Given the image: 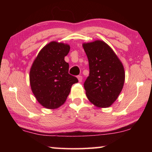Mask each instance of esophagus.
Masks as SVG:
<instances>
[{
    "label": "esophagus",
    "mask_w": 152,
    "mask_h": 152,
    "mask_svg": "<svg viewBox=\"0 0 152 152\" xmlns=\"http://www.w3.org/2000/svg\"><path fill=\"white\" fill-rule=\"evenodd\" d=\"M78 80L79 82H81L82 81V76H78Z\"/></svg>",
    "instance_id": "esophagus-1"
}]
</instances>
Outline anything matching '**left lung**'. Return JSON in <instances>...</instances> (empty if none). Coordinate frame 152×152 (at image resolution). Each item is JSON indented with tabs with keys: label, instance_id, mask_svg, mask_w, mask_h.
Segmentation results:
<instances>
[{
	"label": "left lung",
	"instance_id": "8db88e82",
	"mask_svg": "<svg viewBox=\"0 0 152 152\" xmlns=\"http://www.w3.org/2000/svg\"><path fill=\"white\" fill-rule=\"evenodd\" d=\"M90 74L84 84L86 96L94 106L107 108L117 99L124 85V67L112 48L103 41L82 44Z\"/></svg>",
	"mask_w": 152,
	"mask_h": 152
}]
</instances>
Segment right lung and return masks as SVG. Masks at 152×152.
Wrapping results in <instances>:
<instances>
[{"label": "right lung", "mask_w": 152, "mask_h": 152, "mask_svg": "<svg viewBox=\"0 0 152 152\" xmlns=\"http://www.w3.org/2000/svg\"><path fill=\"white\" fill-rule=\"evenodd\" d=\"M70 50L67 43L51 42L40 50L31 67V88L37 101L46 109L61 106L72 84L78 82L69 74V64L64 60Z\"/></svg>", "instance_id": "add662e5"}]
</instances>
